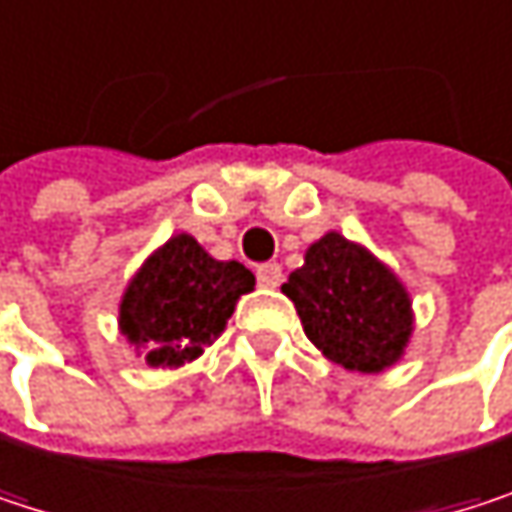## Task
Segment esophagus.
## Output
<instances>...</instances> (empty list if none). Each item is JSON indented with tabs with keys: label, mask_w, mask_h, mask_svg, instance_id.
I'll return each mask as SVG.
<instances>
[{
	"label": "esophagus",
	"mask_w": 512,
	"mask_h": 512,
	"mask_svg": "<svg viewBox=\"0 0 512 512\" xmlns=\"http://www.w3.org/2000/svg\"><path fill=\"white\" fill-rule=\"evenodd\" d=\"M282 279H285V273H282L279 264H264V267H258V285H261V288H279Z\"/></svg>",
	"instance_id": "34e87169"
}]
</instances>
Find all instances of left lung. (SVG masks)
Here are the masks:
<instances>
[{"instance_id":"8db88e82","label":"left lung","mask_w":512,"mask_h":512,"mask_svg":"<svg viewBox=\"0 0 512 512\" xmlns=\"http://www.w3.org/2000/svg\"><path fill=\"white\" fill-rule=\"evenodd\" d=\"M282 291L294 300L312 345L351 372H384L414 333L411 297L375 254L330 230L309 245L306 264Z\"/></svg>"}]
</instances>
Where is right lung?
I'll list each match as a JSON object with an SVG mask.
<instances>
[{"label":"right lung","mask_w":512,"mask_h":512,"mask_svg":"<svg viewBox=\"0 0 512 512\" xmlns=\"http://www.w3.org/2000/svg\"><path fill=\"white\" fill-rule=\"evenodd\" d=\"M254 291V276L236 261H215L188 233L155 248L128 282L119 303V333L149 366H182L203 354L236 309Z\"/></svg>","instance_id":"1"}]
</instances>
